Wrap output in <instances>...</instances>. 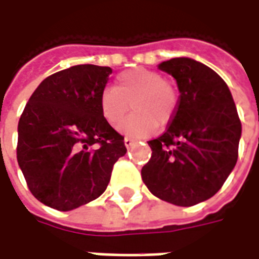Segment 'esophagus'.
Here are the masks:
<instances>
[{
	"label": "esophagus",
	"mask_w": 259,
	"mask_h": 259,
	"mask_svg": "<svg viewBox=\"0 0 259 259\" xmlns=\"http://www.w3.org/2000/svg\"><path fill=\"white\" fill-rule=\"evenodd\" d=\"M124 146L129 148L130 146H133V143H135V140L133 139H130V137H124Z\"/></svg>",
	"instance_id": "1"
}]
</instances>
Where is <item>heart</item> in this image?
<instances>
[{
  "instance_id": "1",
  "label": "heart",
  "mask_w": 259,
  "mask_h": 259,
  "mask_svg": "<svg viewBox=\"0 0 259 259\" xmlns=\"http://www.w3.org/2000/svg\"><path fill=\"white\" fill-rule=\"evenodd\" d=\"M100 112L108 123L116 127L133 107V115L120 124L127 136H147L158 124L168 123L176 108L175 90L163 76L150 69H130L116 77L115 87H105L98 98Z\"/></svg>"
}]
</instances>
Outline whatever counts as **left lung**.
Returning a JSON list of instances; mask_svg holds the SVG:
<instances>
[{"mask_svg":"<svg viewBox=\"0 0 259 259\" xmlns=\"http://www.w3.org/2000/svg\"><path fill=\"white\" fill-rule=\"evenodd\" d=\"M158 69L172 74L180 96L166 132L148 141L152 155L141 178L158 198L195 205L217 194L233 170L241 123L232 93L215 70L185 57Z\"/></svg>","mask_w":259,"mask_h":259,"instance_id":"1","label":"left lung"}]
</instances>
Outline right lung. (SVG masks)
<instances>
[{
    "label": "right lung",
    "instance_id": "right-lung-1",
    "mask_svg": "<svg viewBox=\"0 0 259 259\" xmlns=\"http://www.w3.org/2000/svg\"><path fill=\"white\" fill-rule=\"evenodd\" d=\"M112 69L76 65L48 76L18 124V163L44 205L72 211L105 191L123 136L102 118L98 98Z\"/></svg>",
    "mask_w": 259,
    "mask_h": 259
}]
</instances>
